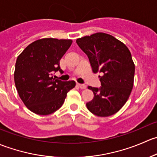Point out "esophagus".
Returning <instances> with one entry per match:
<instances>
[{
    "mask_svg": "<svg viewBox=\"0 0 157 157\" xmlns=\"http://www.w3.org/2000/svg\"><path fill=\"white\" fill-rule=\"evenodd\" d=\"M77 86L80 89H86V86L85 84H80V83H77Z\"/></svg>",
    "mask_w": 157,
    "mask_h": 157,
    "instance_id": "esophagus-1",
    "label": "esophagus"
}]
</instances>
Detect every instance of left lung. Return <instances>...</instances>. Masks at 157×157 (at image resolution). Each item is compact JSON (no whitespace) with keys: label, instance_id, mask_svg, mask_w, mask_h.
Here are the masks:
<instances>
[{"label":"left lung","instance_id":"left-lung-1","mask_svg":"<svg viewBox=\"0 0 157 157\" xmlns=\"http://www.w3.org/2000/svg\"><path fill=\"white\" fill-rule=\"evenodd\" d=\"M87 55L93 73H102L99 88L88 86L94 94L88 110L99 117L114 115L127 102L134 85V64L128 47L111 35L97 33L76 41Z\"/></svg>","mask_w":157,"mask_h":157}]
</instances>
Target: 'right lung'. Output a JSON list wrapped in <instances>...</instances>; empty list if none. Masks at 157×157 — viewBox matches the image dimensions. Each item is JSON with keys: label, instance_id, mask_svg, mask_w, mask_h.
Returning a JSON list of instances; mask_svg holds the SVG:
<instances>
[{"label": "right lung", "instance_id": "right-lung-1", "mask_svg": "<svg viewBox=\"0 0 157 157\" xmlns=\"http://www.w3.org/2000/svg\"><path fill=\"white\" fill-rule=\"evenodd\" d=\"M71 43V39H39L29 44L17 58L16 88L23 103L34 113L47 115L55 112L75 86L74 80L65 82L53 77L57 71L64 73L60 60Z\"/></svg>", "mask_w": 157, "mask_h": 157}]
</instances>
